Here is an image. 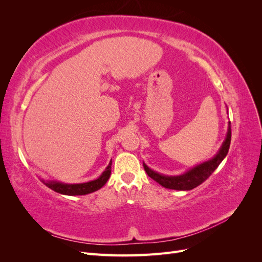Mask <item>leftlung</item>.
<instances>
[{
    "label": "left lung",
    "mask_w": 262,
    "mask_h": 262,
    "mask_svg": "<svg viewBox=\"0 0 262 262\" xmlns=\"http://www.w3.org/2000/svg\"><path fill=\"white\" fill-rule=\"evenodd\" d=\"M231 139H232V130L231 126L228 125V131L227 136L224 141L223 145H222L219 153L214 156L212 160L209 162H205L201 165H198L192 169H190L184 175L180 176H163L149 169L145 164H143V167L148 175L152 179H154L156 182H158L161 186L167 188V189H173V190H191L199 185H201L203 181L207 180L213 171L215 170L219 165L224 160L225 156L228 153L229 145H231Z\"/></svg>",
    "instance_id": "8db88e82"
}]
</instances>
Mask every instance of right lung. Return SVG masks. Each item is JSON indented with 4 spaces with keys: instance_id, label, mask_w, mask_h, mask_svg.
<instances>
[{
    "instance_id": "add662e5",
    "label": "right lung",
    "mask_w": 262,
    "mask_h": 262,
    "mask_svg": "<svg viewBox=\"0 0 262 262\" xmlns=\"http://www.w3.org/2000/svg\"><path fill=\"white\" fill-rule=\"evenodd\" d=\"M112 163L110 162L108 167L105 169V171L101 173L100 177L96 180H93L90 182H85V184H75V185H68V184H61V182L55 181H42L43 184L52 189L53 191L67 194V195H83L87 193H92L96 190L100 189L102 186H105L106 182L108 181L110 173H112Z\"/></svg>"
}]
</instances>
